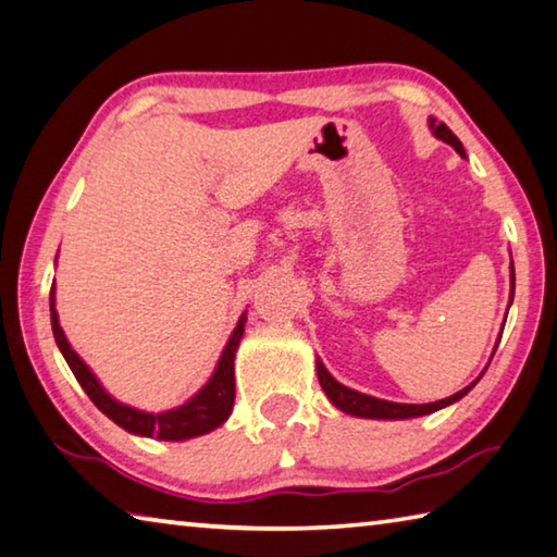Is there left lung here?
Masks as SVG:
<instances>
[{"label": "left lung", "instance_id": "8db88e82", "mask_svg": "<svg viewBox=\"0 0 557 557\" xmlns=\"http://www.w3.org/2000/svg\"><path fill=\"white\" fill-rule=\"evenodd\" d=\"M431 124V131L436 134L441 140H446V144H450L455 150H458L460 156H465V148L458 140V136L453 134V131L443 124H438L436 119H429ZM511 299H513V262H511ZM511 305V301H509ZM317 375H319V382L323 392L329 394V399L336 404V407L341 411L346 413H352V417H366V419H411V417H423V413H433L438 411L443 407H448V404L462 399L465 394H468L474 384H478V380H474L472 384H468V387L455 392L453 397H446L441 401H431V404H397V401H384V399H375L370 397V394H360L356 389H348L343 387L341 382H336L331 377V372L323 368V362L317 360Z\"/></svg>", "mask_w": 557, "mask_h": 557}]
</instances>
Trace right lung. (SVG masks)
I'll use <instances>...</instances> for the list:
<instances>
[{"label":"right lung","mask_w":557,"mask_h":557,"mask_svg":"<svg viewBox=\"0 0 557 557\" xmlns=\"http://www.w3.org/2000/svg\"><path fill=\"white\" fill-rule=\"evenodd\" d=\"M55 287H50V323H53V336L60 352H63L70 370L77 377L79 387L87 392V397L95 401V407L107 413V417L119 423L121 429L128 433H138V436H150L160 441H182V438H195L201 433H209L219 429L221 423L228 419L231 409H234L236 399V377H234V358L240 338H244V323L246 317H240L236 331L231 333V338L224 348V356H221L214 375L199 389L197 397H191L187 404L163 413H146L138 409H131L126 404H119L111 399L109 394L102 389V384L89 372V368L79 360L77 352L70 348L63 329L58 323V311H55Z\"/></svg>","instance_id":"add662e5"}]
</instances>
